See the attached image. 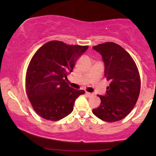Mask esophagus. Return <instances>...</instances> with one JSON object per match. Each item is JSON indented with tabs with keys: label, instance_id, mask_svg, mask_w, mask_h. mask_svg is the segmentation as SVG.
<instances>
[{
	"label": "esophagus",
	"instance_id": "obj_1",
	"mask_svg": "<svg viewBox=\"0 0 156 156\" xmlns=\"http://www.w3.org/2000/svg\"><path fill=\"white\" fill-rule=\"evenodd\" d=\"M85 94H86V95L88 96V97L92 95V93H90V92H86Z\"/></svg>",
	"mask_w": 156,
	"mask_h": 156
}]
</instances>
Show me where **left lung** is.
Wrapping results in <instances>:
<instances>
[{
    "mask_svg": "<svg viewBox=\"0 0 156 156\" xmlns=\"http://www.w3.org/2000/svg\"><path fill=\"white\" fill-rule=\"evenodd\" d=\"M100 53L105 64V77L110 81L101 105L92 110L98 118L108 122L121 120L128 115L136 103L141 80L136 64L124 48L114 42L92 47Z\"/></svg>",
    "mask_w": 156,
    "mask_h": 156,
    "instance_id": "left-lung-1",
    "label": "left lung"
}]
</instances>
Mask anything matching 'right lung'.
<instances>
[{"instance_id": "obj_1", "label": "right lung", "mask_w": 156, "mask_h": 156, "mask_svg": "<svg viewBox=\"0 0 156 156\" xmlns=\"http://www.w3.org/2000/svg\"><path fill=\"white\" fill-rule=\"evenodd\" d=\"M88 48L53 40L33 55L26 71V89L39 117L55 122L73 112L76 98L85 92L71 88L66 80L77 59Z\"/></svg>"}]
</instances>
